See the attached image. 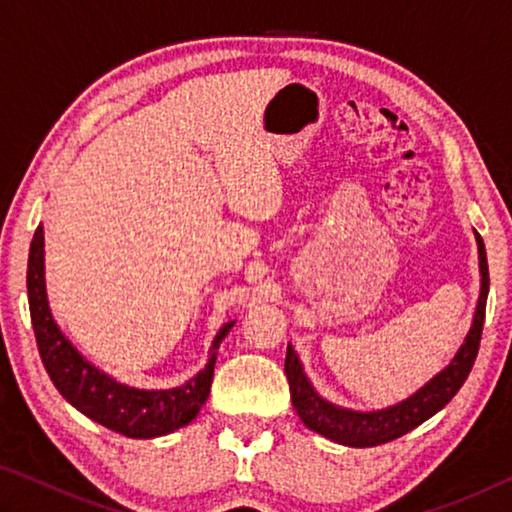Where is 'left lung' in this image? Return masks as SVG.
<instances>
[{
    "label": "left lung",
    "mask_w": 512,
    "mask_h": 512,
    "mask_svg": "<svg viewBox=\"0 0 512 512\" xmlns=\"http://www.w3.org/2000/svg\"><path fill=\"white\" fill-rule=\"evenodd\" d=\"M476 244H479L481 296L479 305H476L470 334L465 336V343L461 345V350L456 352V357L449 361V366L443 372H438L429 384H424L418 393L409 397V400L372 413L339 409V406L325 402L323 397L314 391V386L309 384L305 372H302L298 354L293 352L291 345H287L284 372H287L289 379L291 402L293 409L300 415V420L305 422L311 431H316L320 436L334 440V443L339 445L375 447L404 436V433H409L424 420H429L431 415H436L445 404L452 402V397L461 391L467 375H470L476 354H479L485 320V300H488L490 289L488 257H485V246L479 232H476Z\"/></svg>",
    "instance_id": "left-lung-1"
}]
</instances>
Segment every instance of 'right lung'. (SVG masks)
<instances>
[{
	"label": "right lung",
	"instance_id": "right-lung-1",
	"mask_svg": "<svg viewBox=\"0 0 512 512\" xmlns=\"http://www.w3.org/2000/svg\"><path fill=\"white\" fill-rule=\"evenodd\" d=\"M27 291L40 359L58 393L94 422L128 438H158L192 422L212 388L216 350L235 323H225L212 343V359L185 386L171 391H140L117 384L90 366L54 323L45 291V235L38 225L29 250Z\"/></svg>",
	"mask_w": 512,
	"mask_h": 512
}]
</instances>
